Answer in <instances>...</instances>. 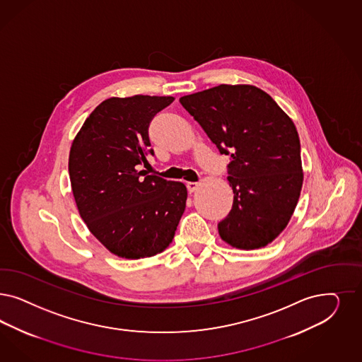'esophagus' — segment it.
<instances>
[{"mask_svg":"<svg viewBox=\"0 0 362 362\" xmlns=\"http://www.w3.org/2000/svg\"><path fill=\"white\" fill-rule=\"evenodd\" d=\"M187 190H189V193H193V192H196V190H197V187H199V182H187Z\"/></svg>","mask_w":362,"mask_h":362,"instance_id":"1","label":"esophagus"}]
</instances>
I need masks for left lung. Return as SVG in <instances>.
<instances>
[{
	"label": "left lung",
	"instance_id": "left-lung-1",
	"mask_svg": "<svg viewBox=\"0 0 362 362\" xmlns=\"http://www.w3.org/2000/svg\"><path fill=\"white\" fill-rule=\"evenodd\" d=\"M221 154H229L233 206L218 223L222 240L258 249L280 235L303 187L297 129L277 103L253 85H218L180 98Z\"/></svg>",
	"mask_w": 362,
	"mask_h": 362
}]
</instances>
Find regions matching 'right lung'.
Listing matches in <instances>:
<instances>
[{"label":"right lung","instance_id":"1","mask_svg":"<svg viewBox=\"0 0 362 362\" xmlns=\"http://www.w3.org/2000/svg\"><path fill=\"white\" fill-rule=\"evenodd\" d=\"M173 97L142 95L103 101L71 142V192L82 220L106 249L139 259L173 241L187 206L182 182L140 170L149 165V124Z\"/></svg>","mask_w":362,"mask_h":362}]
</instances>
